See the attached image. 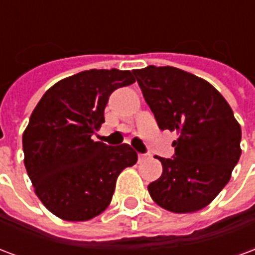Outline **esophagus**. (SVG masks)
I'll return each mask as SVG.
<instances>
[{
	"label": "esophagus",
	"mask_w": 255,
	"mask_h": 255,
	"mask_svg": "<svg viewBox=\"0 0 255 255\" xmlns=\"http://www.w3.org/2000/svg\"><path fill=\"white\" fill-rule=\"evenodd\" d=\"M149 157H150V154H147V153H140V154H139V161L142 162V161L147 160Z\"/></svg>",
	"instance_id": "1"
}]
</instances>
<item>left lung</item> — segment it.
I'll use <instances>...</instances> for the list:
<instances>
[{"label": "left lung", "instance_id": "8db88e82", "mask_svg": "<svg viewBox=\"0 0 255 255\" xmlns=\"http://www.w3.org/2000/svg\"><path fill=\"white\" fill-rule=\"evenodd\" d=\"M133 75L161 129L179 132L171 158L157 157L162 175L150 197L173 213L201 210L230 182L241 157L242 131L213 86L173 67L135 69Z\"/></svg>", "mask_w": 255, "mask_h": 255}]
</instances>
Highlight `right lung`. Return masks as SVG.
<instances>
[{"label":"right lung","mask_w":255,"mask_h":255,"mask_svg":"<svg viewBox=\"0 0 255 255\" xmlns=\"http://www.w3.org/2000/svg\"><path fill=\"white\" fill-rule=\"evenodd\" d=\"M133 82L132 72L116 68L83 71L52 86L32 112L23 133L25 169L41 202L60 219L102 213L120 172L138 161L129 144L91 138L105 123L112 93Z\"/></svg>","instance_id":"obj_1"}]
</instances>
